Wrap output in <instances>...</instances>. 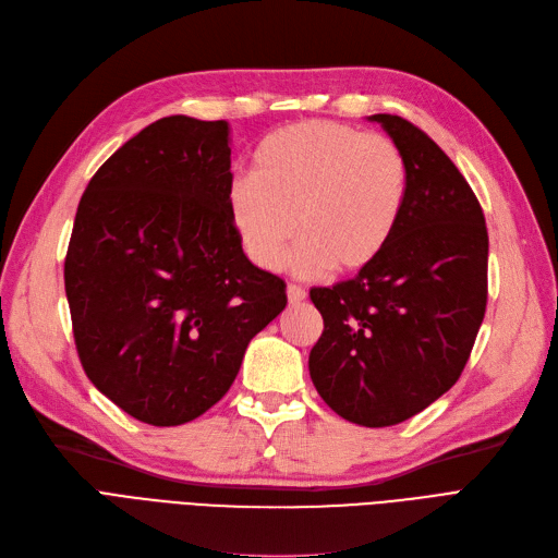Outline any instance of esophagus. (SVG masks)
<instances>
[{
    "mask_svg": "<svg viewBox=\"0 0 558 558\" xmlns=\"http://www.w3.org/2000/svg\"><path fill=\"white\" fill-rule=\"evenodd\" d=\"M286 293H288V304H302L304 300H306V291L302 286H295V283H291L286 288Z\"/></svg>",
    "mask_w": 558,
    "mask_h": 558,
    "instance_id": "1",
    "label": "esophagus"
}]
</instances>
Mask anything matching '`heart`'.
Segmentation results:
<instances>
[{
    "mask_svg": "<svg viewBox=\"0 0 558 558\" xmlns=\"http://www.w3.org/2000/svg\"><path fill=\"white\" fill-rule=\"evenodd\" d=\"M408 192V160L389 137L302 121L258 142L252 175L229 187V215L244 252L263 270H279L300 233L298 275L316 277L329 267L354 275L389 247Z\"/></svg>",
    "mask_w": 558,
    "mask_h": 558,
    "instance_id": "obj_1",
    "label": "heart"
}]
</instances>
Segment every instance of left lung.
<instances>
[{
	"instance_id": "left-lung-1",
	"label": "left lung",
	"mask_w": 558,
	"mask_h": 558,
	"mask_svg": "<svg viewBox=\"0 0 558 558\" xmlns=\"http://www.w3.org/2000/svg\"><path fill=\"white\" fill-rule=\"evenodd\" d=\"M368 121L405 155L408 204L380 258L311 291L325 329L308 373L339 416L385 428L435 403L470 360L487 304V229L470 183L426 132L393 114Z\"/></svg>"
}]
</instances>
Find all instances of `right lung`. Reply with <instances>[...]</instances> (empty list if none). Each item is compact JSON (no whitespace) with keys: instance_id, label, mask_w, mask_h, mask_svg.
Returning <instances> with one entry per match:
<instances>
[{"instance_id":"right-lung-1","label":"right lung","mask_w":558,"mask_h":558,"mask_svg":"<svg viewBox=\"0 0 558 558\" xmlns=\"http://www.w3.org/2000/svg\"><path fill=\"white\" fill-rule=\"evenodd\" d=\"M227 121L165 117L88 181L63 263L94 387L150 426H181L229 391L286 283L242 252L229 215Z\"/></svg>"}]
</instances>
